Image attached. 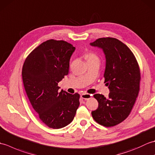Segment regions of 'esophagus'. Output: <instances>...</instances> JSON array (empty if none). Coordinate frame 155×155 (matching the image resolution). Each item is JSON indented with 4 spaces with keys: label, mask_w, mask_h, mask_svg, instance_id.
Masks as SVG:
<instances>
[{
    "label": "esophagus",
    "mask_w": 155,
    "mask_h": 155,
    "mask_svg": "<svg viewBox=\"0 0 155 155\" xmlns=\"http://www.w3.org/2000/svg\"><path fill=\"white\" fill-rule=\"evenodd\" d=\"M81 97L82 98H83V99L87 100V99H89V98H91V94H87V93H83L81 95Z\"/></svg>",
    "instance_id": "34e87169"
}]
</instances>
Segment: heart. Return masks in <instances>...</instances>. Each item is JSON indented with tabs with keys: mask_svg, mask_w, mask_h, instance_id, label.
Masks as SVG:
<instances>
[{
	"mask_svg": "<svg viewBox=\"0 0 155 155\" xmlns=\"http://www.w3.org/2000/svg\"><path fill=\"white\" fill-rule=\"evenodd\" d=\"M85 57L87 59V62L88 61H98L100 62V58L98 57V56L94 53V52H88L85 54Z\"/></svg>",
	"mask_w": 155,
	"mask_h": 155,
	"instance_id": "b5f03b06",
	"label": "heart"
}]
</instances>
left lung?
I'll use <instances>...</instances> for the list:
<instances>
[{
    "mask_svg": "<svg viewBox=\"0 0 155 155\" xmlns=\"http://www.w3.org/2000/svg\"><path fill=\"white\" fill-rule=\"evenodd\" d=\"M90 45L103 51L104 83L110 91L107 98L103 94H94L98 107L91 114L98 124L113 127L126 119L135 103L140 90L139 67L130 48L117 38H98Z\"/></svg>",
    "mask_w": 155,
    "mask_h": 155,
    "instance_id": "8db88e82",
    "label": "left lung"
}]
</instances>
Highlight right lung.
Wrapping results in <instances>:
<instances>
[{
  "label": "right lung",
  "instance_id": "1",
  "mask_svg": "<svg viewBox=\"0 0 155 155\" xmlns=\"http://www.w3.org/2000/svg\"><path fill=\"white\" fill-rule=\"evenodd\" d=\"M74 50L66 41L48 40L29 54L22 67L23 84L32 107L46 125L55 129L70 124L80 104L79 94L59 92L58 86L68 74Z\"/></svg>",
  "mask_w": 155,
  "mask_h": 155
}]
</instances>
